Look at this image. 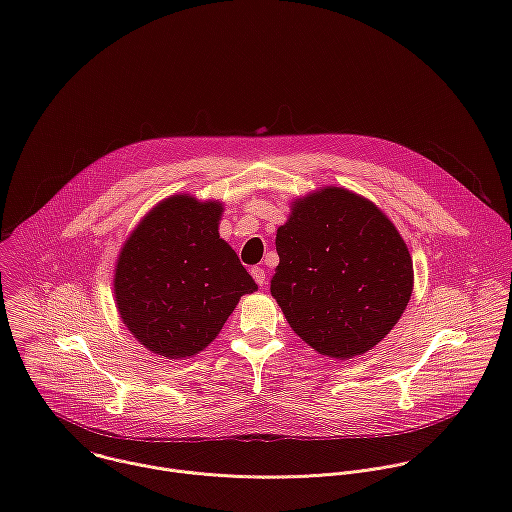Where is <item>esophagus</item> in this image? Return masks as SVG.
I'll return each instance as SVG.
<instances>
[{
    "label": "esophagus",
    "instance_id": "34e87169",
    "mask_svg": "<svg viewBox=\"0 0 512 512\" xmlns=\"http://www.w3.org/2000/svg\"><path fill=\"white\" fill-rule=\"evenodd\" d=\"M251 275H253V279H255L261 287L265 285L267 275H265V269H263V267H251Z\"/></svg>",
    "mask_w": 512,
    "mask_h": 512
}]
</instances>
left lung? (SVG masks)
Returning a JSON list of instances; mask_svg holds the SVG:
<instances>
[{
	"label": "left lung",
	"mask_w": 512,
	"mask_h": 512,
	"mask_svg": "<svg viewBox=\"0 0 512 512\" xmlns=\"http://www.w3.org/2000/svg\"><path fill=\"white\" fill-rule=\"evenodd\" d=\"M271 296L316 352L348 360L399 322L413 291V261L371 200L326 186L291 204L277 229Z\"/></svg>",
	"instance_id": "8db88e82"
}]
</instances>
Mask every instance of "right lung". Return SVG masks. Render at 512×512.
<instances>
[{"mask_svg": "<svg viewBox=\"0 0 512 512\" xmlns=\"http://www.w3.org/2000/svg\"><path fill=\"white\" fill-rule=\"evenodd\" d=\"M223 204L176 194L141 218L115 265V302L150 352L198 354L257 283L218 235Z\"/></svg>", "mask_w": 512, "mask_h": 512, "instance_id": "1", "label": "right lung"}]
</instances>
